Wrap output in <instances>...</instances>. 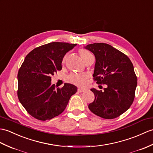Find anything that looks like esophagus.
I'll return each instance as SVG.
<instances>
[{
  "label": "esophagus",
  "instance_id": "esophagus-1",
  "mask_svg": "<svg viewBox=\"0 0 153 153\" xmlns=\"http://www.w3.org/2000/svg\"><path fill=\"white\" fill-rule=\"evenodd\" d=\"M77 91L79 92V93H83V92H85V89H84V88H77Z\"/></svg>",
  "mask_w": 153,
  "mask_h": 153
}]
</instances>
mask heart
Returning a JSON list of instances; mask_svg holds the SVG:
<instances>
[{"label":"heart","instance_id":"heart-1","mask_svg":"<svg viewBox=\"0 0 153 153\" xmlns=\"http://www.w3.org/2000/svg\"><path fill=\"white\" fill-rule=\"evenodd\" d=\"M79 54L81 57L84 60V61L91 56L92 54L88 52L87 50L85 49H79ZM66 60V56L63 58L62 62L65 63ZM88 79V76L85 74H72L68 77V80L70 83L74 85H77V86L83 87L85 86L87 83V80Z\"/></svg>","mask_w":153,"mask_h":153}]
</instances>
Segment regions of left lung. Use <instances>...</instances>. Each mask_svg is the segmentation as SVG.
<instances>
[{"label": "left lung", "instance_id": "8db88e82", "mask_svg": "<svg viewBox=\"0 0 153 153\" xmlns=\"http://www.w3.org/2000/svg\"><path fill=\"white\" fill-rule=\"evenodd\" d=\"M85 48L96 58L93 79L106 86L104 91L91 89L95 98L88 108L102 118H117L134 100L137 81L132 63L127 55L107 44L94 43Z\"/></svg>", "mask_w": 153, "mask_h": 153}]
</instances>
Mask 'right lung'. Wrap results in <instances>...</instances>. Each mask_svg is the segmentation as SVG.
I'll return each instance as SVG.
<instances>
[{"label":"right lung","instance_id":"add662e5","mask_svg":"<svg viewBox=\"0 0 153 153\" xmlns=\"http://www.w3.org/2000/svg\"><path fill=\"white\" fill-rule=\"evenodd\" d=\"M76 45L51 42L36 48L26 56L17 74V97L35 119L46 120L59 115L77 92L72 84L55 88L51 83V76L62 69L64 56Z\"/></svg>","mask_w":153,"mask_h":153}]
</instances>
